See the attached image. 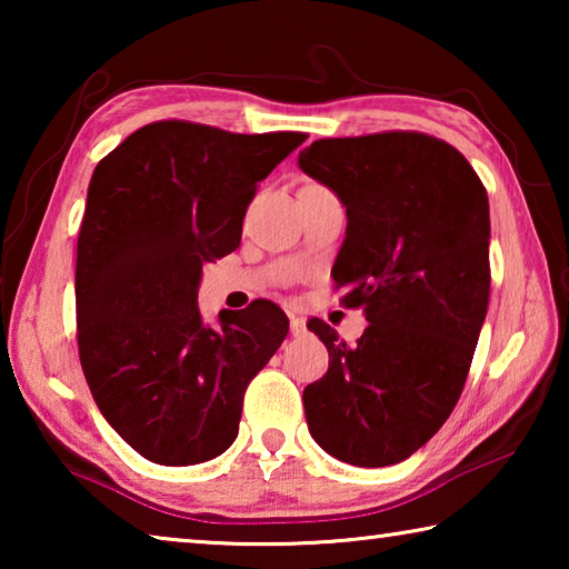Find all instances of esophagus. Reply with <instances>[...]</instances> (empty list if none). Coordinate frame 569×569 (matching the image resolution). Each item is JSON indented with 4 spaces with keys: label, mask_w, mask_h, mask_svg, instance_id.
<instances>
[{
    "label": "esophagus",
    "mask_w": 569,
    "mask_h": 569,
    "mask_svg": "<svg viewBox=\"0 0 569 569\" xmlns=\"http://www.w3.org/2000/svg\"><path fill=\"white\" fill-rule=\"evenodd\" d=\"M308 329H306V319H301V316H291V333L293 336H303Z\"/></svg>",
    "instance_id": "1"
}]
</instances>
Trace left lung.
<instances>
[{
	"label": "left lung",
	"instance_id": "left-lung-1",
	"mask_svg": "<svg viewBox=\"0 0 569 569\" xmlns=\"http://www.w3.org/2000/svg\"><path fill=\"white\" fill-rule=\"evenodd\" d=\"M298 166L346 206L331 276L369 321L356 346L308 326L329 349L303 389L308 431L346 465H397L465 389L492 281L487 190L457 148L409 130L316 140Z\"/></svg>",
	"mask_w": 569,
	"mask_h": 569
}]
</instances>
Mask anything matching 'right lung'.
<instances>
[{"mask_svg": "<svg viewBox=\"0 0 569 569\" xmlns=\"http://www.w3.org/2000/svg\"><path fill=\"white\" fill-rule=\"evenodd\" d=\"M303 140L160 120L92 172L74 268L80 363L102 417L156 465L223 455L250 379L286 339L271 301L210 329L198 286L206 263L238 248L258 182Z\"/></svg>", "mask_w": 569, "mask_h": 569, "instance_id": "add662e5", "label": "right lung"}]
</instances>
